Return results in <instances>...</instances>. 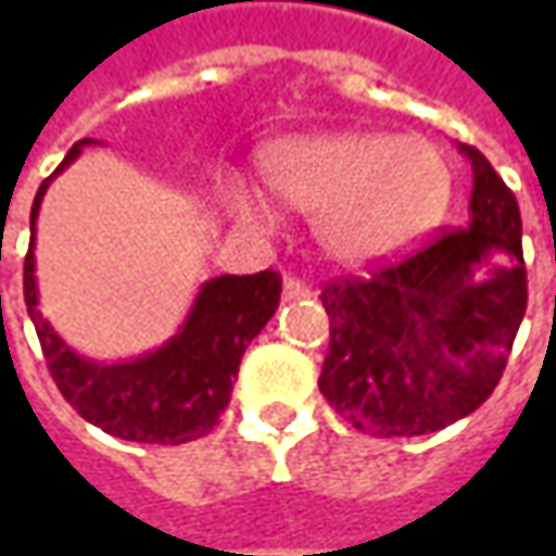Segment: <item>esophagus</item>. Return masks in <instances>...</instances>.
Wrapping results in <instances>:
<instances>
[{"instance_id":"1","label":"esophagus","mask_w":556,"mask_h":556,"mask_svg":"<svg viewBox=\"0 0 556 556\" xmlns=\"http://www.w3.org/2000/svg\"><path fill=\"white\" fill-rule=\"evenodd\" d=\"M312 288L300 278H285V300H309Z\"/></svg>"}]
</instances>
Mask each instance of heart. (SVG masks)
Segmentation results:
<instances>
[{"instance_id": "obj_1", "label": "heart", "mask_w": 556, "mask_h": 556, "mask_svg": "<svg viewBox=\"0 0 556 556\" xmlns=\"http://www.w3.org/2000/svg\"><path fill=\"white\" fill-rule=\"evenodd\" d=\"M275 191L318 213V235L343 263L390 256L433 223L448 194V166L430 141L390 132L293 139L266 157ZM238 206L268 219V203L238 191Z\"/></svg>"}]
</instances>
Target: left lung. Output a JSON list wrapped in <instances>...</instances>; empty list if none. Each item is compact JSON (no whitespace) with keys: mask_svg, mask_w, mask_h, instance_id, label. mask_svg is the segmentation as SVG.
<instances>
[{"mask_svg":"<svg viewBox=\"0 0 556 556\" xmlns=\"http://www.w3.org/2000/svg\"><path fill=\"white\" fill-rule=\"evenodd\" d=\"M458 151L473 169L467 228L321 290L331 346L318 390L368 437H424L477 412L526 315L517 198L477 148Z\"/></svg>","mask_w":556,"mask_h":556,"instance_id":"left-lung-1","label":"left lung"}]
</instances>
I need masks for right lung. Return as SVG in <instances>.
I'll list each match as a JSON object with an SVG mask.
<instances>
[{
    "mask_svg": "<svg viewBox=\"0 0 556 556\" xmlns=\"http://www.w3.org/2000/svg\"><path fill=\"white\" fill-rule=\"evenodd\" d=\"M92 139L76 141L67 157L39 185L30 210V250L24 260V300L42 355L61 395L76 415L129 442L179 445L206 437L225 412L238 380L241 355L263 331L281 300V275H219L203 281L191 309L163 346L136 358L96 362L71 350L39 312L36 290V219L58 173H64Z\"/></svg>",
    "mask_w": 556,
    "mask_h": 556,
    "instance_id": "right-lung-1",
    "label": "right lung"
}]
</instances>
